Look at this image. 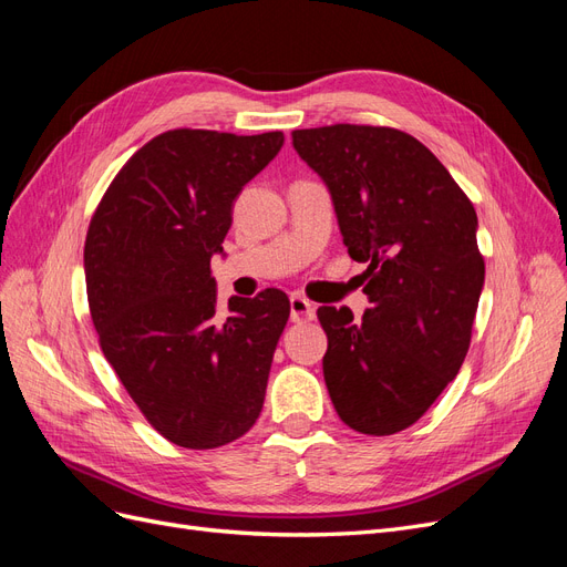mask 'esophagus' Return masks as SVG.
Segmentation results:
<instances>
[{
    "mask_svg": "<svg viewBox=\"0 0 567 567\" xmlns=\"http://www.w3.org/2000/svg\"><path fill=\"white\" fill-rule=\"evenodd\" d=\"M317 307L302 296H290V319L293 321H312Z\"/></svg>",
    "mask_w": 567,
    "mask_h": 567,
    "instance_id": "esophagus-1",
    "label": "esophagus"
}]
</instances>
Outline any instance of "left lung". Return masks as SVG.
Here are the masks:
<instances>
[{"instance_id":"left-lung-1","label":"left lung","mask_w":567,"mask_h":567,"mask_svg":"<svg viewBox=\"0 0 567 567\" xmlns=\"http://www.w3.org/2000/svg\"><path fill=\"white\" fill-rule=\"evenodd\" d=\"M329 186L342 244L367 262L371 307H319L323 381L340 421L364 435L414 425L466 359L485 260L468 196L414 136L373 125L296 130Z\"/></svg>"}]
</instances>
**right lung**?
<instances>
[{"mask_svg": "<svg viewBox=\"0 0 567 567\" xmlns=\"http://www.w3.org/2000/svg\"><path fill=\"white\" fill-rule=\"evenodd\" d=\"M284 132L169 130L115 175L90 221L84 281L99 346L156 431L186 450L246 435L265 402L290 302L267 288L219 315L210 257Z\"/></svg>", "mask_w": 567, "mask_h": 567, "instance_id": "1", "label": "right lung"}]
</instances>
